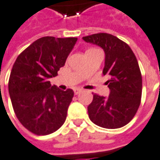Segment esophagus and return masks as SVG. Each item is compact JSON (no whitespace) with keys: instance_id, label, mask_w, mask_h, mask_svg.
<instances>
[{"instance_id":"1","label":"esophagus","mask_w":160,"mask_h":160,"mask_svg":"<svg viewBox=\"0 0 160 160\" xmlns=\"http://www.w3.org/2000/svg\"><path fill=\"white\" fill-rule=\"evenodd\" d=\"M81 91H82V89H79V88H77V89H74V93H75V95L79 94V93H80Z\"/></svg>"}]
</instances>
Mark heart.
Instances as JSON below:
<instances>
[{
    "mask_svg": "<svg viewBox=\"0 0 160 160\" xmlns=\"http://www.w3.org/2000/svg\"><path fill=\"white\" fill-rule=\"evenodd\" d=\"M95 49H97V48H89L87 51H91V50H95Z\"/></svg>",
    "mask_w": 160,
    "mask_h": 160,
    "instance_id": "b5f03b06",
    "label": "heart"
}]
</instances>
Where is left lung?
Instances as JSON below:
<instances>
[{
    "mask_svg": "<svg viewBox=\"0 0 160 160\" xmlns=\"http://www.w3.org/2000/svg\"><path fill=\"white\" fill-rule=\"evenodd\" d=\"M82 40L103 48V74L110 78L106 82L109 97L94 94L88 106L89 118L103 128L123 127L132 119L140 104L142 77L137 58L128 44L111 34H94Z\"/></svg>",
    "mask_w": 160,
    "mask_h": 160,
    "instance_id": "obj_1",
    "label": "left lung"
}]
</instances>
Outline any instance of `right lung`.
<instances>
[{
  "label": "right lung",
  "mask_w": 160,
  "mask_h": 160,
  "mask_svg": "<svg viewBox=\"0 0 160 160\" xmlns=\"http://www.w3.org/2000/svg\"><path fill=\"white\" fill-rule=\"evenodd\" d=\"M78 41L77 37L44 36L34 42L16 58L8 81L12 105L21 124L36 135H48L65 122L72 101L71 89L51 85Z\"/></svg>",
  "instance_id": "1"
}]
</instances>
